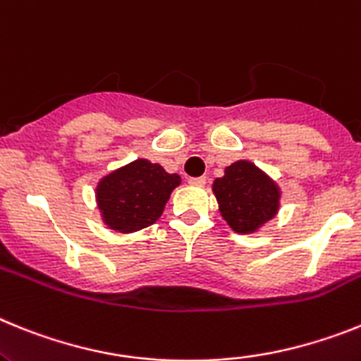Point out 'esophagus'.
I'll use <instances>...</instances> for the list:
<instances>
[{
  "label": "esophagus",
  "instance_id": "obj_1",
  "mask_svg": "<svg viewBox=\"0 0 361 361\" xmlns=\"http://www.w3.org/2000/svg\"><path fill=\"white\" fill-rule=\"evenodd\" d=\"M190 185H196V187H203L207 183V178L205 176H200V178H190L189 180Z\"/></svg>",
  "mask_w": 361,
  "mask_h": 361
}]
</instances>
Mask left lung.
<instances>
[{
    "mask_svg": "<svg viewBox=\"0 0 361 361\" xmlns=\"http://www.w3.org/2000/svg\"><path fill=\"white\" fill-rule=\"evenodd\" d=\"M212 192L219 214L238 234H255L280 211L281 189L252 161L238 159L216 178Z\"/></svg>",
    "mask_w": 361,
    "mask_h": 361,
    "instance_id": "1",
    "label": "left lung"
}]
</instances>
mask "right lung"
<instances>
[{
	"instance_id": "add662e5",
	"label": "right lung",
	"mask_w": 361,
	"mask_h": 361,
	"mask_svg": "<svg viewBox=\"0 0 361 361\" xmlns=\"http://www.w3.org/2000/svg\"><path fill=\"white\" fill-rule=\"evenodd\" d=\"M180 183L178 174H169L161 165L145 158L114 169L96 185L102 221L118 233H137L158 221Z\"/></svg>"
}]
</instances>
